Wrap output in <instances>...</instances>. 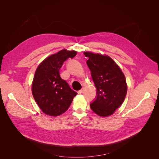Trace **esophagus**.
I'll use <instances>...</instances> for the list:
<instances>
[{
	"label": "esophagus",
	"mask_w": 159,
	"mask_h": 159,
	"mask_svg": "<svg viewBox=\"0 0 159 159\" xmlns=\"http://www.w3.org/2000/svg\"><path fill=\"white\" fill-rule=\"evenodd\" d=\"M78 94H81V93H84V89H80V91H78Z\"/></svg>",
	"instance_id": "esophagus-1"
}]
</instances>
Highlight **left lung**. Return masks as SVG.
Masks as SVG:
<instances>
[{
    "mask_svg": "<svg viewBox=\"0 0 159 159\" xmlns=\"http://www.w3.org/2000/svg\"><path fill=\"white\" fill-rule=\"evenodd\" d=\"M89 60L87 64L97 89V98L90 104L93 111L99 116L113 115L125 99L127 85L119 66L107 55L84 52Z\"/></svg>",
    "mask_w": 159,
    "mask_h": 159,
    "instance_id": "left-lung-1",
    "label": "left lung"
}]
</instances>
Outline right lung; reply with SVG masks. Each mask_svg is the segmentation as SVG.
Returning <instances> with one entry per match:
<instances>
[{
    "instance_id": "obj_1",
    "label": "right lung",
    "mask_w": 159,
    "mask_h": 159,
    "mask_svg": "<svg viewBox=\"0 0 159 159\" xmlns=\"http://www.w3.org/2000/svg\"><path fill=\"white\" fill-rule=\"evenodd\" d=\"M76 54V51L64 49L47 57L38 65L32 83V93L44 113L52 117L63 114L78 94L60 75L64 61Z\"/></svg>"
}]
</instances>
